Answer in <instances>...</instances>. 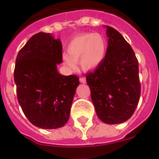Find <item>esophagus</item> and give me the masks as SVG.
I'll return each instance as SVG.
<instances>
[{"label":"esophagus","mask_w":159,"mask_h":159,"mask_svg":"<svg viewBox=\"0 0 159 159\" xmlns=\"http://www.w3.org/2000/svg\"><path fill=\"white\" fill-rule=\"evenodd\" d=\"M80 83H82V84H85V83H86V78H85V77H81V78L80 79Z\"/></svg>","instance_id":"obj_1"}]
</instances>
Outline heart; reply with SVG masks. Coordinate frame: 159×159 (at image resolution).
<instances>
[{
	"label": "heart",
	"mask_w": 159,
	"mask_h": 159,
	"mask_svg": "<svg viewBox=\"0 0 159 159\" xmlns=\"http://www.w3.org/2000/svg\"><path fill=\"white\" fill-rule=\"evenodd\" d=\"M67 53L62 56L67 68L76 69L80 61L84 71H92L100 65L107 52L105 39L99 33H82L77 35L69 42Z\"/></svg>",
	"instance_id": "heart-1"
}]
</instances>
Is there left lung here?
Instances as JSON below:
<instances>
[{"mask_svg":"<svg viewBox=\"0 0 159 159\" xmlns=\"http://www.w3.org/2000/svg\"><path fill=\"white\" fill-rule=\"evenodd\" d=\"M106 29V56L86 78L99 119L107 124H118L131 117L139 101V62L123 36L110 26Z\"/></svg>","mask_w":159,"mask_h":159,"instance_id":"left-lung-1","label":"left lung"}]
</instances>
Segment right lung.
<instances>
[{"mask_svg":"<svg viewBox=\"0 0 159 159\" xmlns=\"http://www.w3.org/2000/svg\"><path fill=\"white\" fill-rule=\"evenodd\" d=\"M62 60L61 41L45 32L32 36L16 57L18 102L30 123L40 128H60L69 119L80 81L76 75L58 72Z\"/></svg>","mask_w":159,"mask_h":159,"instance_id":"1","label":"right lung"}]
</instances>
